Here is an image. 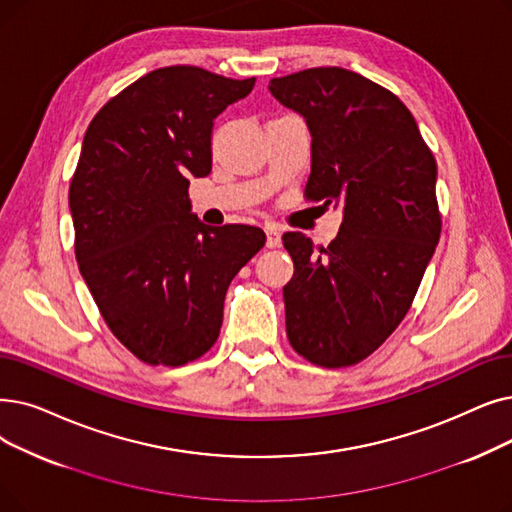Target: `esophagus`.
<instances>
[{"mask_svg": "<svg viewBox=\"0 0 512 512\" xmlns=\"http://www.w3.org/2000/svg\"><path fill=\"white\" fill-rule=\"evenodd\" d=\"M265 236H268V240H265V244H268L270 249H276L280 247V230L276 226H265Z\"/></svg>", "mask_w": 512, "mask_h": 512, "instance_id": "1", "label": "esophagus"}]
</instances>
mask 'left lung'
Wrapping results in <instances>:
<instances>
[{
    "label": "left lung",
    "instance_id": "8db88e82",
    "mask_svg": "<svg viewBox=\"0 0 512 512\" xmlns=\"http://www.w3.org/2000/svg\"><path fill=\"white\" fill-rule=\"evenodd\" d=\"M270 92L311 133L305 196L343 209L328 247L282 236L295 263L286 335L311 364H358L404 320L435 253L437 163L404 102L358 73L320 66L272 79Z\"/></svg>",
    "mask_w": 512,
    "mask_h": 512
}]
</instances>
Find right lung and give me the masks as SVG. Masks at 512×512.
I'll return each instance as SVG.
<instances>
[{"label":"right lung","mask_w":512,"mask_h":512,"mask_svg":"<svg viewBox=\"0 0 512 512\" xmlns=\"http://www.w3.org/2000/svg\"><path fill=\"white\" fill-rule=\"evenodd\" d=\"M251 79L157 69L104 104L69 190L79 272L113 335L146 364L184 366L219 337L232 278L263 247L259 228L207 226L190 177L211 173L213 121Z\"/></svg>","instance_id":"1"}]
</instances>
